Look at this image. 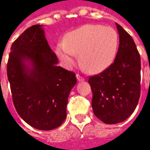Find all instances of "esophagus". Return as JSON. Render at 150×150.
<instances>
[{
    "label": "esophagus",
    "mask_w": 150,
    "mask_h": 150,
    "mask_svg": "<svg viewBox=\"0 0 150 150\" xmlns=\"http://www.w3.org/2000/svg\"><path fill=\"white\" fill-rule=\"evenodd\" d=\"M76 78H77V80H78L79 81H85V78H84L83 76H81V75H79V74H76Z\"/></svg>",
    "instance_id": "obj_1"
}]
</instances>
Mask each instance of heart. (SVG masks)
I'll use <instances>...</instances> for the list:
<instances>
[{"label":"heart","instance_id":"obj_1","mask_svg":"<svg viewBox=\"0 0 150 150\" xmlns=\"http://www.w3.org/2000/svg\"><path fill=\"white\" fill-rule=\"evenodd\" d=\"M116 31L103 25L87 24L69 33L64 42L56 47V53L65 66L70 67L78 60L87 71L100 73L114 62L118 50Z\"/></svg>","mask_w":150,"mask_h":150}]
</instances>
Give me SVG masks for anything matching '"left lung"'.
<instances>
[{"instance_id": "8db88e82", "label": "left lung", "mask_w": 150, "mask_h": 150, "mask_svg": "<svg viewBox=\"0 0 150 150\" xmlns=\"http://www.w3.org/2000/svg\"><path fill=\"white\" fill-rule=\"evenodd\" d=\"M120 43L114 62L90 76L95 115L107 124L125 121L132 115L141 94V58L133 38L118 23Z\"/></svg>"}]
</instances>
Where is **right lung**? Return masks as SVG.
<instances>
[{
	"label": "right lung",
	"mask_w": 150,
	"mask_h": 150,
	"mask_svg": "<svg viewBox=\"0 0 150 150\" xmlns=\"http://www.w3.org/2000/svg\"><path fill=\"white\" fill-rule=\"evenodd\" d=\"M10 49L7 74L17 113L35 129L58 128L67 116L75 74L57 66L41 25L26 29Z\"/></svg>",
	"instance_id": "add662e5"
}]
</instances>
